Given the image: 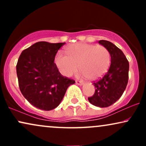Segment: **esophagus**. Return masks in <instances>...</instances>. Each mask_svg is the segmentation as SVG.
Returning a JSON list of instances; mask_svg holds the SVG:
<instances>
[{"instance_id":"esophagus-1","label":"esophagus","mask_w":146,"mask_h":146,"mask_svg":"<svg viewBox=\"0 0 146 146\" xmlns=\"http://www.w3.org/2000/svg\"><path fill=\"white\" fill-rule=\"evenodd\" d=\"M75 83H76V84H78V85H82L83 84V82L82 81H80V80H75Z\"/></svg>"}]
</instances>
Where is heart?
<instances>
[{
  "label": "heart",
  "mask_w": 146,
  "mask_h": 146,
  "mask_svg": "<svg viewBox=\"0 0 146 146\" xmlns=\"http://www.w3.org/2000/svg\"><path fill=\"white\" fill-rule=\"evenodd\" d=\"M66 56L58 53L54 63L62 75L70 77L79 69L83 76L92 81L104 75L110 67L111 56L104 46L75 43L65 48Z\"/></svg>",
  "instance_id": "obj_1"
}]
</instances>
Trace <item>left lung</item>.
<instances>
[{"label":"left lung","instance_id":"left-lung-1","mask_svg":"<svg viewBox=\"0 0 146 146\" xmlns=\"http://www.w3.org/2000/svg\"><path fill=\"white\" fill-rule=\"evenodd\" d=\"M99 43L109 51L111 64L103 78L93 82L95 93L88 100L95 106L105 108L116 102L124 92L128 82L129 62L121 50L112 42L102 40Z\"/></svg>","mask_w":146,"mask_h":146}]
</instances>
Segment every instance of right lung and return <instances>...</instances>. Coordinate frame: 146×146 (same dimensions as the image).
<instances>
[{
    "instance_id": "obj_1",
    "label": "right lung",
    "mask_w": 146,
    "mask_h": 146,
    "mask_svg": "<svg viewBox=\"0 0 146 146\" xmlns=\"http://www.w3.org/2000/svg\"><path fill=\"white\" fill-rule=\"evenodd\" d=\"M64 44L38 42L23 50L18 58L20 90L31 105L40 110L58 106L68 87L75 82L62 75L54 63L57 52Z\"/></svg>"
}]
</instances>
